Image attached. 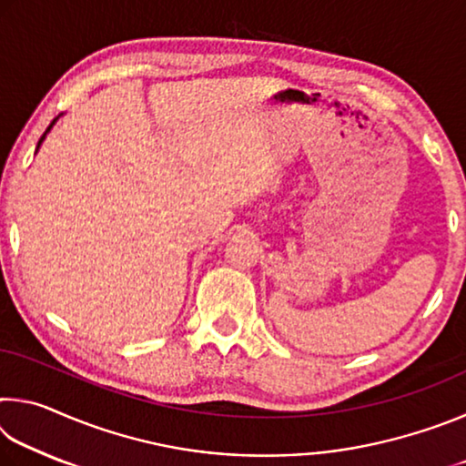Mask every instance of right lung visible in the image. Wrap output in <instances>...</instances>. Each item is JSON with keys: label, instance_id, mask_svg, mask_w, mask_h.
<instances>
[{"label": "right lung", "instance_id": "right-lung-1", "mask_svg": "<svg viewBox=\"0 0 466 466\" xmlns=\"http://www.w3.org/2000/svg\"><path fill=\"white\" fill-rule=\"evenodd\" d=\"M59 116H61V115H59ZM59 116H55V119H53V123H51V125H49V127H46V131H45V133H43V137H41V139H38V146H36V152H38V147H41V144H43V141H45V137H46V133H49V131H51V129H53V125H55V123H57V119H59Z\"/></svg>", "mask_w": 466, "mask_h": 466}]
</instances>
